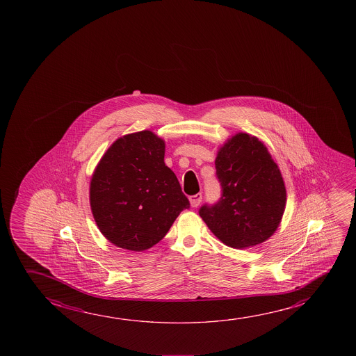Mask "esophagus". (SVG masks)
I'll return each mask as SVG.
<instances>
[{
    "instance_id": "esophagus-1",
    "label": "esophagus",
    "mask_w": 356,
    "mask_h": 356,
    "mask_svg": "<svg viewBox=\"0 0 356 356\" xmlns=\"http://www.w3.org/2000/svg\"><path fill=\"white\" fill-rule=\"evenodd\" d=\"M202 201V193H196L193 196H190V204L193 207H197L198 204Z\"/></svg>"
}]
</instances>
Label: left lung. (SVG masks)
Returning <instances> with one entry per match:
<instances>
[{
  "mask_svg": "<svg viewBox=\"0 0 356 356\" xmlns=\"http://www.w3.org/2000/svg\"><path fill=\"white\" fill-rule=\"evenodd\" d=\"M215 165L221 198L198 211L207 227L236 250L267 241L280 226L286 201L284 181L268 149L256 136L238 133L220 147Z\"/></svg>",
  "mask_w": 356,
  "mask_h": 356,
  "instance_id": "8db88e82",
  "label": "left lung"
}]
</instances>
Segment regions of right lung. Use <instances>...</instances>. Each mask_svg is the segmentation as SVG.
I'll use <instances>...</instances> for the list:
<instances>
[{"label":"right lung","mask_w":356,"mask_h":356,"mask_svg":"<svg viewBox=\"0 0 356 356\" xmlns=\"http://www.w3.org/2000/svg\"><path fill=\"white\" fill-rule=\"evenodd\" d=\"M163 156L165 141L144 130L119 138L100 159L90 181V209L100 232L113 245L149 250L190 207Z\"/></svg>","instance_id":"right-lung-1"}]
</instances>
